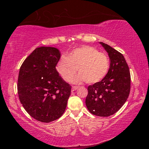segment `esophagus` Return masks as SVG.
<instances>
[{"instance_id": "1", "label": "esophagus", "mask_w": 149, "mask_h": 149, "mask_svg": "<svg viewBox=\"0 0 149 149\" xmlns=\"http://www.w3.org/2000/svg\"><path fill=\"white\" fill-rule=\"evenodd\" d=\"M78 88H79V87H78V86H72V89L74 91L77 90Z\"/></svg>"}]
</instances>
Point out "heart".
<instances>
[{
	"label": "heart",
	"mask_w": 149,
	"mask_h": 149,
	"mask_svg": "<svg viewBox=\"0 0 149 149\" xmlns=\"http://www.w3.org/2000/svg\"><path fill=\"white\" fill-rule=\"evenodd\" d=\"M110 61L107 54L95 47L83 46L73 50L58 62L56 70L66 81H70L77 69L79 74L73 78L74 84L86 81L93 84L101 81L109 70Z\"/></svg>",
	"instance_id": "obj_1"
}]
</instances>
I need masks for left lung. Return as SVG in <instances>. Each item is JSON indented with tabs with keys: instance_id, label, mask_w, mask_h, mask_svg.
Masks as SVG:
<instances>
[{
	"instance_id": "8db88e82",
	"label": "left lung",
	"mask_w": 149,
	"mask_h": 149,
	"mask_svg": "<svg viewBox=\"0 0 149 149\" xmlns=\"http://www.w3.org/2000/svg\"><path fill=\"white\" fill-rule=\"evenodd\" d=\"M110 58V68L99 82L88 87L85 104L91 114L107 117L117 112L129 97L131 77L124 56L104 42H99Z\"/></svg>"
}]
</instances>
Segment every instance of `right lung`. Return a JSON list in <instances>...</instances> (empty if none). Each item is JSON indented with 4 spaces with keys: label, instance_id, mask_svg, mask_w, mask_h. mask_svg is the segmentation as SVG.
I'll list each match as a JSON object with an SVG mask.
<instances>
[{
    "label": "right lung",
    "instance_id": "1",
    "mask_svg": "<svg viewBox=\"0 0 149 149\" xmlns=\"http://www.w3.org/2000/svg\"><path fill=\"white\" fill-rule=\"evenodd\" d=\"M60 56L57 48L37 47L20 67L19 100L26 112L39 122L49 123L61 117L71 93V86L56 69Z\"/></svg>",
    "mask_w": 149,
    "mask_h": 149
}]
</instances>
